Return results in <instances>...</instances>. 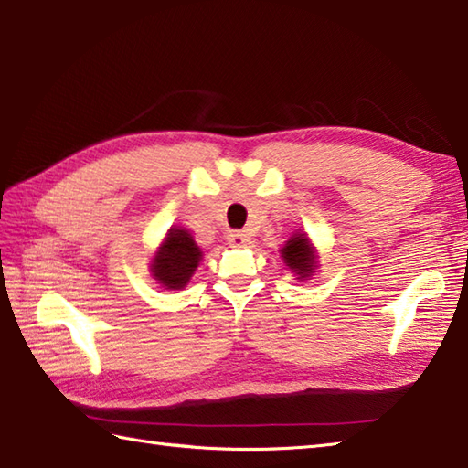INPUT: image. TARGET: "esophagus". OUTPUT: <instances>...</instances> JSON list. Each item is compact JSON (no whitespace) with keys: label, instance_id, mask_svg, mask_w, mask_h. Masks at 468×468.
Returning a JSON list of instances; mask_svg holds the SVG:
<instances>
[{"label":"esophagus","instance_id":"esophagus-1","mask_svg":"<svg viewBox=\"0 0 468 468\" xmlns=\"http://www.w3.org/2000/svg\"><path fill=\"white\" fill-rule=\"evenodd\" d=\"M227 241L233 247H245L249 243V233L247 231H231L227 235Z\"/></svg>","mask_w":468,"mask_h":468}]
</instances>
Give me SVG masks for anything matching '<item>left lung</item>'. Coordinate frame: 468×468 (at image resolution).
Listing matches in <instances>:
<instances>
[{
	"instance_id": "1",
	"label": "left lung",
	"mask_w": 468,
	"mask_h": 468,
	"mask_svg": "<svg viewBox=\"0 0 468 468\" xmlns=\"http://www.w3.org/2000/svg\"><path fill=\"white\" fill-rule=\"evenodd\" d=\"M281 257H283L285 265L297 275V279H307L317 269V251L311 245L307 233L297 231L281 249Z\"/></svg>"
}]
</instances>
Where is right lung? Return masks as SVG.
<instances>
[{"label":"right lung","mask_w":468,"mask_h":468,"mask_svg":"<svg viewBox=\"0 0 468 468\" xmlns=\"http://www.w3.org/2000/svg\"><path fill=\"white\" fill-rule=\"evenodd\" d=\"M203 251L187 229L171 227L155 257L151 259V275L161 287L183 289L199 267Z\"/></svg>","instance_id":"right-lung-1"}]
</instances>
